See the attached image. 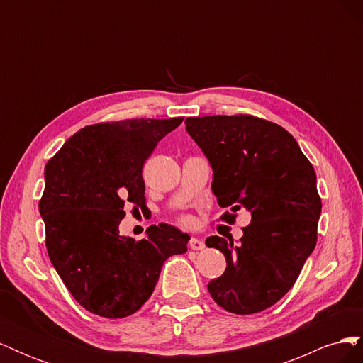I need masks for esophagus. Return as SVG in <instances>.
I'll list each match as a JSON object with an SVG mask.
<instances>
[{"mask_svg": "<svg viewBox=\"0 0 363 363\" xmlns=\"http://www.w3.org/2000/svg\"><path fill=\"white\" fill-rule=\"evenodd\" d=\"M189 247H191V250H194V251H200V250H204V242L203 240H200V239H196V238H192L191 240H189Z\"/></svg>", "mask_w": 363, "mask_h": 363, "instance_id": "obj_1", "label": "esophagus"}]
</instances>
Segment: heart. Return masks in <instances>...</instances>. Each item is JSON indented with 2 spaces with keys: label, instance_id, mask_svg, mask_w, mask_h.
<instances>
[{
  "label": "heart",
  "instance_id": "b5f03b06",
  "mask_svg": "<svg viewBox=\"0 0 363 363\" xmlns=\"http://www.w3.org/2000/svg\"><path fill=\"white\" fill-rule=\"evenodd\" d=\"M179 223L184 227H192L194 225V218L191 215H182L179 218Z\"/></svg>",
  "mask_w": 363,
  "mask_h": 363
}]
</instances>
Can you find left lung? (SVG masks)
I'll list each match as a JSON object with an SVG mask.
<instances>
[{
  "label": "left lung",
  "instance_id": "obj_1",
  "mask_svg": "<svg viewBox=\"0 0 363 363\" xmlns=\"http://www.w3.org/2000/svg\"><path fill=\"white\" fill-rule=\"evenodd\" d=\"M186 130L213 169L221 219L235 221L247 208L251 223L239 244L206 239L227 260L225 272L207 284L227 312L251 315L283 298L316 245L321 196L316 174L296 140L283 127L252 115L186 118Z\"/></svg>",
  "mask_w": 363,
  "mask_h": 363
}]
</instances>
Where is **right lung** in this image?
<instances>
[{"instance_id":"1","label":"right lung","mask_w":363,"mask_h":363,"mask_svg":"<svg viewBox=\"0 0 363 363\" xmlns=\"http://www.w3.org/2000/svg\"><path fill=\"white\" fill-rule=\"evenodd\" d=\"M182 121L86 125L47 163L39 212L48 256L91 313L111 320L135 313L155 291L164 260L188 251L189 236L164 223L148 227L139 240L119 235L124 206H145V160Z\"/></svg>"}]
</instances>
